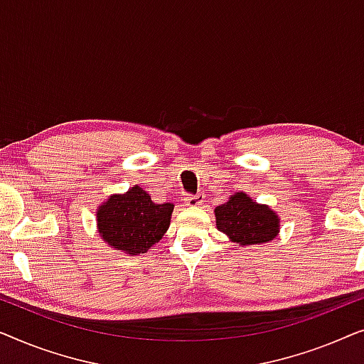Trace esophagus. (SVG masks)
<instances>
[{"instance_id":"esophagus-1","label":"esophagus","mask_w":364,"mask_h":364,"mask_svg":"<svg viewBox=\"0 0 364 364\" xmlns=\"http://www.w3.org/2000/svg\"><path fill=\"white\" fill-rule=\"evenodd\" d=\"M203 198H205L203 193H196V196L186 197V203H187V205H191V207H198V205H202Z\"/></svg>"}]
</instances>
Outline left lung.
<instances>
[{
  "instance_id": "1",
  "label": "left lung",
  "mask_w": 364,
  "mask_h": 364,
  "mask_svg": "<svg viewBox=\"0 0 364 364\" xmlns=\"http://www.w3.org/2000/svg\"><path fill=\"white\" fill-rule=\"evenodd\" d=\"M217 228L240 245H258L273 240L280 230V218L268 205L253 202L237 192L215 208Z\"/></svg>"
}]
</instances>
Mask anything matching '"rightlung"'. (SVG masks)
I'll list each match as a JSON object with an SVG mask.
<instances>
[{
  "label": "right lung",
  "instance_id": "1",
  "mask_svg": "<svg viewBox=\"0 0 364 364\" xmlns=\"http://www.w3.org/2000/svg\"><path fill=\"white\" fill-rule=\"evenodd\" d=\"M172 203H156L139 186L111 196L97 208V232L109 247L129 255L146 253L171 225Z\"/></svg>",
  "mask_w": 364,
  "mask_h": 364
}]
</instances>
